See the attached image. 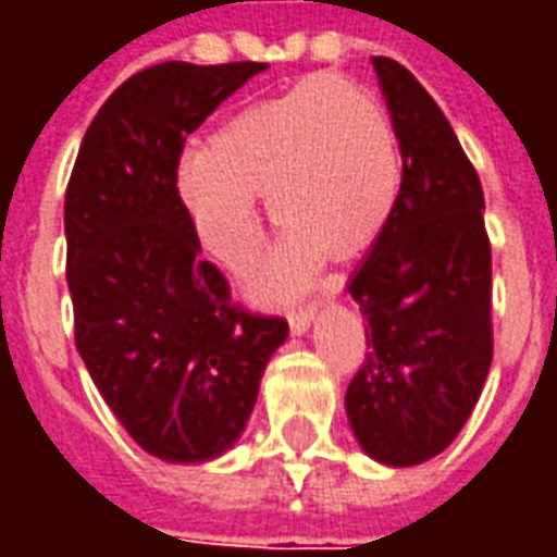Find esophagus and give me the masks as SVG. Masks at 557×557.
Wrapping results in <instances>:
<instances>
[{
	"instance_id": "34e87169",
	"label": "esophagus",
	"mask_w": 557,
	"mask_h": 557,
	"mask_svg": "<svg viewBox=\"0 0 557 557\" xmlns=\"http://www.w3.org/2000/svg\"><path fill=\"white\" fill-rule=\"evenodd\" d=\"M315 313H319V304L315 301H307L301 304V307H295V310H289V327L295 334H304V331L310 327V322L315 319Z\"/></svg>"
}]
</instances>
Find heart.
Masks as SVG:
<instances>
[{
    "mask_svg": "<svg viewBox=\"0 0 557 557\" xmlns=\"http://www.w3.org/2000/svg\"><path fill=\"white\" fill-rule=\"evenodd\" d=\"M399 184L403 154L385 103L337 74L238 110L175 172L196 238L235 274L253 265L262 242L253 196L265 194L268 218L286 230L259 283L265 295L301 286L322 256L363 250L397 206Z\"/></svg>",
    "mask_w": 557,
    "mask_h": 557,
    "instance_id": "obj_1",
    "label": "heart"
}]
</instances>
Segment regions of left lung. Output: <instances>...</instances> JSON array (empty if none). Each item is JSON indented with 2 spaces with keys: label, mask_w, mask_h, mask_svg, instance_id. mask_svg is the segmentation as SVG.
Segmentation results:
<instances>
[{
  "label": "left lung",
  "mask_w": 557,
  "mask_h": 557,
  "mask_svg": "<svg viewBox=\"0 0 557 557\" xmlns=\"http://www.w3.org/2000/svg\"><path fill=\"white\" fill-rule=\"evenodd\" d=\"M403 154L397 206L349 280L367 331L346 391L351 430L385 466L438 456L492 367V247L483 187L454 127L406 67L375 55Z\"/></svg>",
  "instance_id": "8db88e82"
}]
</instances>
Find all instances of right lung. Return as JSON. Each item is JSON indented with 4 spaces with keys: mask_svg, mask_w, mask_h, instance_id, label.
I'll return each mask as SVG.
<instances>
[{
    "mask_svg": "<svg viewBox=\"0 0 557 557\" xmlns=\"http://www.w3.org/2000/svg\"><path fill=\"white\" fill-rule=\"evenodd\" d=\"M265 62H160L125 79L83 137L65 190L74 339L134 442L206 462L242 435L283 315L247 310L199 256L175 190L184 139Z\"/></svg>",
    "mask_w": 557,
    "mask_h": 557,
    "instance_id": "right-lung-1",
    "label": "right lung"
}]
</instances>
